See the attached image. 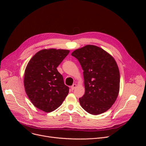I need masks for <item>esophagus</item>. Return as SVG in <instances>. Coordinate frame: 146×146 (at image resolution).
I'll list each match as a JSON object with an SVG mask.
<instances>
[{
    "label": "esophagus",
    "instance_id": "34e87169",
    "mask_svg": "<svg viewBox=\"0 0 146 146\" xmlns=\"http://www.w3.org/2000/svg\"><path fill=\"white\" fill-rule=\"evenodd\" d=\"M76 88V84H73V85L71 86L72 90H74Z\"/></svg>",
    "mask_w": 146,
    "mask_h": 146
}]
</instances>
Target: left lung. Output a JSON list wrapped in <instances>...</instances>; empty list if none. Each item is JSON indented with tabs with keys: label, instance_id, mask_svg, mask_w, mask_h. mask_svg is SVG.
<instances>
[{
	"label": "left lung",
	"instance_id": "8db88e82",
	"mask_svg": "<svg viewBox=\"0 0 146 146\" xmlns=\"http://www.w3.org/2000/svg\"><path fill=\"white\" fill-rule=\"evenodd\" d=\"M72 56L78 60L83 70L85 93L79 98L80 105L92 115L108 111L115 102L119 90L120 75L115 60L92 45L76 50Z\"/></svg>",
	"mask_w": 146,
	"mask_h": 146
}]
</instances>
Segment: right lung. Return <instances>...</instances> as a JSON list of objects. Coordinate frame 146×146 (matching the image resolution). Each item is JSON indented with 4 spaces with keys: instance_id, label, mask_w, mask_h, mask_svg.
I'll return each mask as SVG.
<instances>
[{
    "instance_id": "right-lung-1",
    "label": "right lung",
    "mask_w": 146,
    "mask_h": 146,
    "mask_svg": "<svg viewBox=\"0 0 146 146\" xmlns=\"http://www.w3.org/2000/svg\"><path fill=\"white\" fill-rule=\"evenodd\" d=\"M69 50L51 48L36 52L30 60L24 74L26 94L33 104L44 112L54 111L68 94L63 76L57 67Z\"/></svg>"
}]
</instances>
